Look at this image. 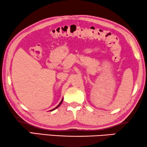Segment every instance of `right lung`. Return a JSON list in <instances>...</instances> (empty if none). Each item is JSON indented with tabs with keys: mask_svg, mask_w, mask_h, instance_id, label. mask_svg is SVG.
<instances>
[{
	"mask_svg": "<svg viewBox=\"0 0 147 147\" xmlns=\"http://www.w3.org/2000/svg\"><path fill=\"white\" fill-rule=\"evenodd\" d=\"M62 102H63V100H62L61 101V102H60V103H59V105H58V106H57V107H56V108H55V109H53V110H52V111H54V110H55V109H57V108H58V107H59L60 106V105H61V103H62Z\"/></svg>",
	"mask_w": 147,
	"mask_h": 147,
	"instance_id": "1",
	"label": "right lung"
}]
</instances>
